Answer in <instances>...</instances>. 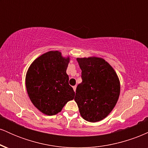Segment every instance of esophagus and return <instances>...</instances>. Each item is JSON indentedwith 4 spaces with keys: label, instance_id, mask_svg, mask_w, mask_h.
Segmentation results:
<instances>
[{
    "label": "esophagus",
    "instance_id": "1",
    "mask_svg": "<svg viewBox=\"0 0 148 148\" xmlns=\"http://www.w3.org/2000/svg\"><path fill=\"white\" fill-rule=\"evenodd\" d=\"M73 89H74V92H75V91H76V86H73Z\"/></svg>",
    "mask_w": 148,
    "mask_h": 148
}]
</instances>
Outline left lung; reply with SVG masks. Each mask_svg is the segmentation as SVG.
<instances>
[{"mask_svg":"<svg viewBox=\"0 0 148 148\" xmlns=\"http://www.w3.org/2000/svg\"><path fill=\"white\" fill-rule=\"evenodd\" d=\"M76 60L82 71V82L76 87L74 97L80 114L86 121H100L111 113L118 100L120 86L118 75L101 58Z\"/></svg>","mask_w":148,"mask_h":148,"instance_id":"8db88e82","label":"left lung"}]
</instances>
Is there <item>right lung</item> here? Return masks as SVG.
<instances>
[{
  "mask_svg": "<svg viewBox=\"0 0 148 148\" xmlns=\"http://www.w3.org/2000/svg\"><path fill=\"white\" fill-rule=\"evenodd\" d=\"M69 62V57L65 58L58 51H51L37 58L28 68L27 92L34 106L44 114H57L74 99L75 92L66 73Z\"/></svg>",
  "mask_w": 148,
  "mask_h": 148,
  "instance_id": "obj_1",
  "label": "right lung"
}]
</instances>
